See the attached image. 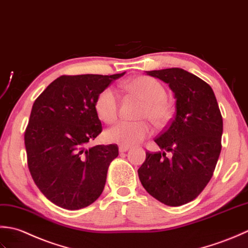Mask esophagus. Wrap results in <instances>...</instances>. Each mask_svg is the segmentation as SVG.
Listing matches in <instances>:
<instances>
[{
	"label": "esophagus",
	"instance_id": "1",
	"mask_svg": "<svg viewBox=\"0 0 248 248\" xmlns=\"http://www.w3.org/2000/svg\"><path fill=\"white\" fill-rule=\"evenodd\" d=\"M129 149H130L129 146H123V145H121L120 148H119V151H120V153H124V152H127V151H128Z\"/></svg>",
	"mask_w": 248,
	"mask_h": 248
}]
</instances>
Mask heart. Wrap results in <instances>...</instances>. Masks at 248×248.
I'll return each mask as SVG.
<instances>
[{"label":"heart","instance_id":"obj_1","mask_svg":"<svg viewBox=\"0 0 248 248\" xmlns=\"http://www.w3.org/2000/svg\"><path fill=\"white\" fill-rule=\"evenodd\" d=\"M131 93L142 98L145 106L141 112V118L150 119L156 125H165L171 118L170 106L167 104V91L164 85L156 79L141 76L129 80L125 84ZM120 97L115 90L107 87L96 96L94 108L98 118L105 123H112L119 115ZM152 134V127L145 121L128 122L120 121L107 129L105 138L111 143L123 146H131L140 143Z\"/></svg>","mask_w":248,"mask_h":248}]
</instances>
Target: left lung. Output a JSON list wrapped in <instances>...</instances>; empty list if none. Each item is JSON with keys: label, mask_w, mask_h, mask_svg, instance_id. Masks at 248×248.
<instances>
[{"label": "left lung", "mask_w": 248, "mask_h": 248, "mask_svg": "<svg viewBox=\"0 0 248 248\" xmlns=\"http://www.w3.org/2000/svg\"><path fill=\"white\" fill-rule=\"evenodd\" d=\"M169 84L175 115L155 142L159 152H146L138 169L148 193L169 206L188 203L209 183L221 150L223 118L210 85L186 70L173 67L145 72ZM166 152L173 153L168 159Z\"/></svg>", "instance_id": "left-lung-1"}]
</instances>
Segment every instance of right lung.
<instances>
[{
    "instance_id": "add662e5",
    "label": "right lung",
    "mask_w": 248,
    "mask_h": 248,
    "mask_svg": "<svg viewBox=\"0 0 248 248\" xmlns=\"http://www.w3.org/2000/svg\"><path fill=\"white\" fill-rule=\"evenodd\" d=\"M124 74L61 76L33 104L24 134L29 170L44 196L60 208H85L103 193L119 148L85 145L103 129L96 96Z\"/></svg>"
}]
</instances>
